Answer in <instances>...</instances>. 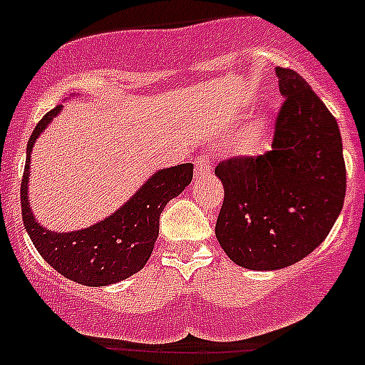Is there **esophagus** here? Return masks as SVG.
<instances>
[{
    "label": "esophagus",
    "mask_w": 365,
    "mask_h": 365,
    "mask_svg": "<svg viewBox=\"0 0 365 365\" xmlns=\"http://www.w3.org/2000/svg\"><path fill=\"white\" fill-rule=\"evenodd\" d=\"M212 172V160L208 159V155H197L195 159V175H202V173Z\"/></svg>",
    "instance_id": "34e87169"
}]
</instances>
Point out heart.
<instances>
[{
	"label": "heart",
	"instance_id": "obj_1",
	"mask_svg": "<svg viewBox=\"0 0 365 365\" xmlns=\"http://www.w3.org/2000/svg\"><path fill=\"white\" fill-rule=\"evenodd\" d=\"M261 137H263V125H261L259 122L248 125L243 133V138H241V148H243L245 151H252L254 148L259 146Z\"/></svg>",
	"mask_w": 365,
	"mask_h": 365
}]
</instances>
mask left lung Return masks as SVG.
Returning <instances> with one entry per match:
<instances>
[{"mask_svg": "<svg viewBox=\"0 0 365 365\" xmlns=\"http://www.w3.org/2000/svg\"><path fill=\"white\" fill-rule=\"evenodd\" d=\"M279 108L270 151L215 168L225 201L215 237L234 263L276 270L298 263L333 228L346 199L334 117L296 71L278 67Z\"/></svg>", "mask_w": 365, "mask_h": 365, "instance_id": "left-lung-1", "label": "left lung"}]
</instances>
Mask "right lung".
<instances>
[{
	"mask_svg": "<svg viewBox=\"0 0 365 365\" xmlns=\"http://www.w3.org/2000/svg\"><path fill=\"white\" fill-rule=\"evenodd\" d=\"M62 106H56L34 128L27 144L21 179V215L32 245L56 272L87 287H106L130 278L143 269L153 252L164 206L192 182L193 164L155 172L130 201L93 227L74 232H53L36 221L29 202V170L36 138Z\"/></svg>",
	"mask_w": 365,
	"mask_h": 365,
	"instance_id": "obj_1",
	"label": "right lung"
}]
</instances>
